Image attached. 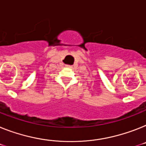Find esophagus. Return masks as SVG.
<instances>
[{
	"label": "esophagus",
	"instance_id": "obj_1",
	"mask_svg": "<svg viewBox=\"0 0 146 146\" xmlns=\"http://www.w3.org/2000/svg\"><path fill=\"white\" fill-rule=\"evenodd\" d=\"M67 67H71V66H69V65H68V66H67Z\"/></svg>",
	"mask_w": 146,
	"mask_h": 146
}]
</instances>
